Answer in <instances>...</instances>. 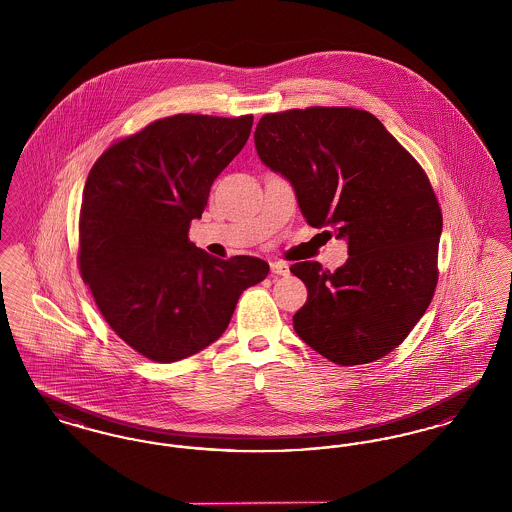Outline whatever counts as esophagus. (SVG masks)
Segmentation results:
<instances>
[{
  "label": "esophagus",
  "mask_w": 512,
  "mask_h": 512,
  "mask_svg": "<svg viewBox=\"0 0 512 512\" xmlns=\"http://www.w3.org/2000/svg\"><path fill=\"white\" fill-rule=\"evenodd\" d=\"M270 270H272V274H278V276H288V274H290V267H288V263H284V261H274V263H270Z\"/></svg>",
  "instance_id": "1"
}]
</instances>
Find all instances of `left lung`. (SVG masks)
I'll use <instances>...</instances> for the list:
<instances>
[{
    "label": "left lung",
    "mask_w": 512,
    "mask_h": 512,
    "mask_svg": "<svg viewBox=\"0 0 512 512\" xmlns=\"http://www.w3.org/2000/svg\"><path fill=\"white\" fill-rule=\"evenodd\" d=\"M255 147L290 180L305 220L334 226L349 247L334 272L317 261L292 265L309 293L293 330L336 365L388 355L438 284L441 209L426 172L372 113L353 107L268 113Z\"/></svg>",
    "instance_id": "8db88e82"
}]
</instances>
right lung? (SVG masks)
I'll return each instance as SVG.
<instances>
[{
	"label": "right lung",
	"instance_id": "obj_1",
	"mask_svg": "<svg viewBox=\"0 0 512 512\" xmlns=\"http://www.w3.org/2000/svg\"><path fill=\"white\" fill-rule=\"evenodd\" d=\"M253 115H174L107 147L80 207L78 267L99 313L155 363L199 353L228 328L268 263L217 259L188 240L211 186L242 151Z\"/></svg>",
	"mask_w": 512,
	"mask_h": 512
}]
</instances>
